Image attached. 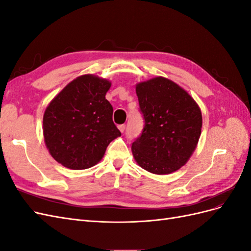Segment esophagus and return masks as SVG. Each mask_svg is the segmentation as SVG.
Here are the masks:
<instances>
[{"mask_svg":"<svg viewBox=\"0 0 251 251\" xmlns=\"http://www.w3.org/2000/svg\"><path fill=\"white\" fill-rule=\"evenodd\" d=\"M118 128H119V131L121 133H124L125 130H126V126L125 125H120V126H118Z\"/></svg>","mask_w":251,"mask_h":251,"instance_id":"esophagus-1","label":"esophagus"}]
</instances>
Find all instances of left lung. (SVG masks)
<instances>
[{"instance_id": "1", "label": "left lung", "mask_w": 251, "mask_h": 251, "mask_svg": "<svg viewBox=\"0 0 251 251\" xmlns=\"http://www.w3.org/2000/svg\"><path fill=\"white\" fill-rule=\"evenodd\" d=\"M144 127L132 144L140 168L151 174L178 171L198 144L202 114L198 103L176 82L162 76L136 85Z\"/></svg>"}]
</instances>
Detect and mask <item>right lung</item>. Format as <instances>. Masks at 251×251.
I'll list each match as a JSON object with an SVG mask.
<instances>
[{
  "mask_svg": "<svg viewBox=\"0 0 251 251\" xmlns=\"http://www.w3.org/2000/svg\"><path fill=\"white\" fill-rule=\"evenodd\" d=\"M111 81L85 74L73 79L45 110L43 132L50 155L71 170L90 169L100 162L120 131L105 100Z\"/></svg>",
  "mask_w": 251,
  "mask_h": 251,
  "instance_id": "right-lung-1",
  "label": "right lung"
}]
</instances>
